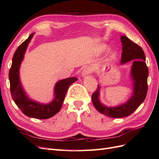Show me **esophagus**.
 I'll return each instance as SVG.
<instances>
[{
  "label": "esophagus",
  "instance_id": "34e87169",
  "mask_svg": "<svg viewBox=\"0 0 159 159\" xmlns=\"http://www.w3.org/2000/svg\"><path fill=\"white\" fill-rule=\"evenodd\" d=\"M89 74H90V69L89 68H84V70L82 72V76L85 77L88 76Z\"/></svg>",
  "mask_w": 159,
  "mask_h": 159
}]
</instances>
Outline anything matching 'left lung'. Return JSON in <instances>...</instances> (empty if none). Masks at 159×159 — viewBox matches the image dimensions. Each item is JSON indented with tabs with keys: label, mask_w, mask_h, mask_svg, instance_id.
Wrapping results in <instances>:
<instances>
[{
	"label": "left lung",
	"mask_w": 159,
	"mask_h": 159,
	"mask_svg": "<svg viewBox=\"0 0 159 159\" xmlns=\"http://www.w3.org/2000/svg\"><path fill=\"white\" fill-rule=\"evenodd\" d=\"M121 42L122 43L121 64L133 60L130 73L133 82L132 95L126 103L112 107L105 106L101 103L99 100L101 86L99 84L97 90L92 95V102L97 110L111 117H124L131 115L143 103L148 91V69L146 64L143 50L126 36H121Z\"/></svg>",
	"instance_id": "1"
}]
</instances>
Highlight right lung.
<instances>
[{"label": "right lung", "mask_w": 159, "mask_h": 159, "mask_svg": "<svg viewBox=\"0 0 159 159\" xmlns=\"http://www.w3.org/2000/svg\"><path fill=\"white\" fill-rule=\"evenodd\" d=\"M33 36L34 34H31L17 48L13 55L9 74L10 90L14 102L24 114L30 117L45 120L55 116L60 110L69 86L78 79L76 77H70L58 81L54 87V98L50 103L43 104L30 99L23 90L20 81L19 68L28 44Z\"/></svg>", "instance_id": "right-lung-1"}]
</instances>
